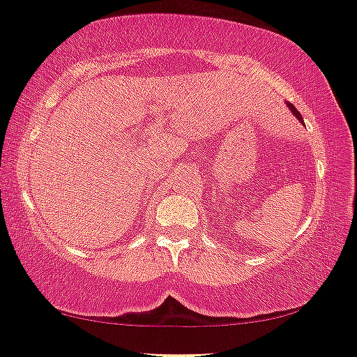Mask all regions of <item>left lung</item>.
<instances>
[{"label":"left lung","mask_w":357,"mask_h":357,"mask_svg":"<svg viewBox=\"0 0 357 357\" xmlns=\"http://www.w3.org/2000/svg\"><path fill=\"white\" fill-rule=\"evenodd\" d=\"M288 108L291 109V113H293V114H294V116H296V118H298L301 123H304V121H303V116H301V113L298 112V109H296V107H294V105H291V103H288Z\"/></svg>","instance_id":"left-lung-1"}]
</instances>
